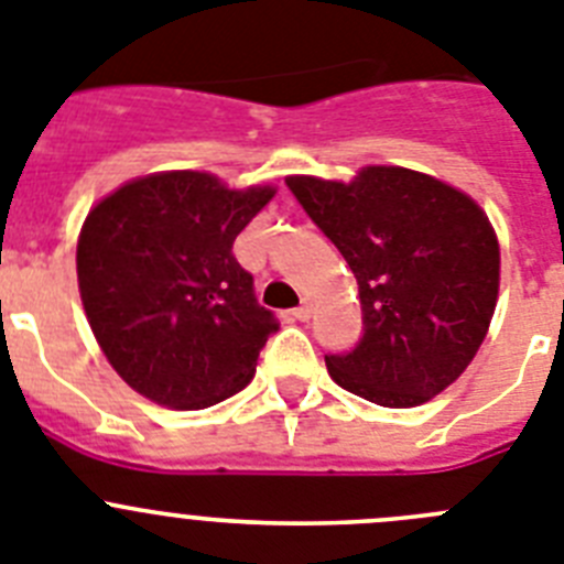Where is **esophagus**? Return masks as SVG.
<instances>
[{
  "instance_id": "1",
  "label": "esophagus",
  "mask_w": 564,
  "mask_h": 564,
  "mask_svg": "<svg viewBox=\"0 0 564 564\" xmlns=\"http://www.w3.org/2000/svg\"><path fill=\"white\" fill-rule=\"evenodd\" d=\"M292 317H295V321H310V317H312V303L303 301L301 306H297V310H292Z\"/></svg>"
}]
</instances>
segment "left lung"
I'll use <instances>...</instances> for the list:
<instances>
[{"instance_id":"1","label":"left lung","mask_w":564,"mask_h":564,"mask_svg":"<svg viewBox=\"0 0 564 564\" xmlns=\"http://www.w3.org/2000/svg\"><path fill=\"white\" fill-rule=\"evenodd\" d=\"M286 187L360 289L364 335L355 349L326 355L332 380L386 409L452 386L497 306L499 243L486 213L405 166H366L351 184L292 175Z\"/></svg>"}]
</instances>
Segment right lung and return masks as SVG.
Listing matches in <instances>:
<instances>
[{"instance_id": "right-lung-1", "label": "right lung", "mask_w": 564, "mask_h": 564, "mask_svg": "<svg viewBox=\"0 0 564 564\" xmlns=\"http://www.w3.org/2000/svg\"><path fill=\"white\" fill-rule=\"evenodd\" d=\"M272 195L181 170L130 181L87 215L78 292L101 351L139 394L207 409L252 380L281 323L232 243Z\"/></svg>"}]
</instances>
